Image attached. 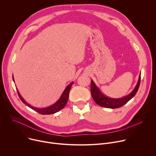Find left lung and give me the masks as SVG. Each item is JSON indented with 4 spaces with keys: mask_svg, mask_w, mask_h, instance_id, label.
Masks as SVG:
<instances>
[{
    "mask_svg": "<svg viewBox=\"0 0 156 156\" xmlns=\"http://www.w3.org/2000/svg\"><path fill=\"white\" fill-rule=\"evenodd\" d=\"M140 82V74L137 83L133 91L127 96L120 98H112L108 97L101 92L93 80L91 81V93L93 99L96 103L101 107L108 108H117L122 107L131 100L137 93Z\"/></svg>",
    "mask_w": 156,
    "mask_h": 156,
    "instance_id": "obj_1",
    "label": "left lung"
}]
</instances>
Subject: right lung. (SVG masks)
Wrapping results in <instances>:
<instances>
[{
    "label": "right lung",
    "instance_id": "add662e5",
    "mask_svg": "<svg viewBox=\"0 0 156 156\" xmlns=\"http://www.w3.org/2000/svg\"><path fill=\"white\" fill-rule=\"evenodd\" d=\"M12 77H13V80L14 81V76H12ZM73 83V82H71L69 85H68L66 87V88L63 91V93H62V95H61L60 98L58 99V100L56 103H55L53 105L49 106L48 107H45V108H37V107L31 106L24 100V98L21 97V95H20L17 89V91L18 95H19L20 99L21 100V101L24 103L25 105L28 106L29 108L35 110L36 112H38L39 113L42 114V115H50V114H53V113H55L56 112H59V110L63 109L65 107V106L66 105V103L68 101V100L69 98V90H70V88H71Z\"/></svg>",
    "mask_w": 156,
    "mask_h": 156
}]
</instances>
